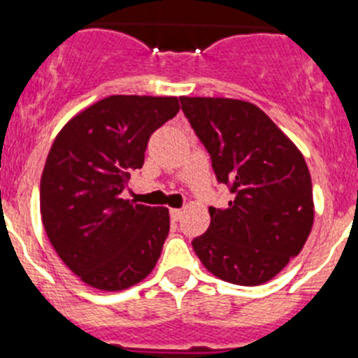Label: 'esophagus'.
Masks as SVG:
<instances>
[{
    "mask_svg": "<svg viewBox=\"0 0 358 358\" xmlns=\"http://www.w3.org/2000/svg\"><path fill=\"white\" fill-rule=\"evenodd\" d=\"M169 215H171V220H173V222H178L180 218H182L183 211H182V210H176V208H173V210L169 211Z\"/></svg>",
    "mask_w": 358,
    "mask_h": 358,
    "instance_id": "1",
    "label": "esophagus"
}]
</instances>
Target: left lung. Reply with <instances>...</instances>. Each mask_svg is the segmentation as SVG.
Masks as SVG:
<instances>
[{
  "label": "left lung",
  "mask_w": 358,
  "mask_h": 358,
  "mask_svg": "<svg viewBox=\"0 0 358 358\" xmlns=\"http://www.w3.org/2000/svg\"><path fill=\"white\" fill-rule=\"evenodd\" d=\"M210 154L227 208L210 206V227L192 239L208 271L234 285L269 282L303 250L313 225V190L296 145L255 105L180 98Z\"/></svg>",
  "instance_id": "obj_1"
}]
</instances>
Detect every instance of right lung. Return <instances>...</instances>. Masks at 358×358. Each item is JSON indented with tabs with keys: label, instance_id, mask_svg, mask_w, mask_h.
Returning <instances> with one entry per match:
<instances>
[{
	"label": "right lung",
	"instance_id": "right-lung-1",
	"mask_svg": "<svg viewBox=\"0 0 358 358\" xmlns=\"http://www.w3.org/2000/svg\"><path fill=\"white\" fill-rule=\"evenodd\" d=\"M176 98L110 96L55 138L40 183L45 232L62 262L94 289H129L150 275L169 232L168 208L122 199L154 131L178 113Z\"/></svg>",
	"mask_w": 358,
	"mask_h": 358
}]
</instances>
